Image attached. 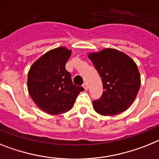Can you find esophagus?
<instances>
[{"instance_id": "obj_1", "label": "esophagus", "mask_w": 159, "mask_h": 159, "mask_svg": "<svg viewBox=\"0 0 159 159\" xmlns=\"http://www.w3.org/2000/svg\"><path fill=\"white\" fill-rule=\"evenodd\" d=\"M83 87H84V89H85V90H88V89H89V86H88V84L86 82L84 83V84H83Z\"/></svg>"}]
</instances>
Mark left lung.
<instances>
[{"mask_svg":"<svg viewBox=\"0 0 159 159\" xmlns=\"http://www.w3.org/2000/svg\"><path fill=\"white\" fill-rule=\"evenodd\" d=\"M88 57L100 75L105 89L102 98L93 102L96 112L111 116L127 111L141 86L136 62L124 52L111 48L89 53Z\"/></svg>","mask_w":159,"mask_h":159,"instance_id":"1","label":"left lung"}]
</instances>
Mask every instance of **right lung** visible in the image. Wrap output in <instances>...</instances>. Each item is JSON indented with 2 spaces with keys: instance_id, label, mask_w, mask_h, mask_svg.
<instances>
[{
  "instance_id": "obj_1",
  "label": "right lung",
  "mask_w": 159,
  "mask_h": 159,
  "mask_svg": "<svg viewBox=\"0 0 159 159\" xmlns=\"http://www.w3.org/2000/svg\"><path fill=\"white\" fill-rule=\"evenodd\" d=\"M71 50L58 47L48 51L34 62L27 75V90L35 104L52 115L67 112L84 89L73 84L65 65Z\"/></svg>"
}]
</instances>
